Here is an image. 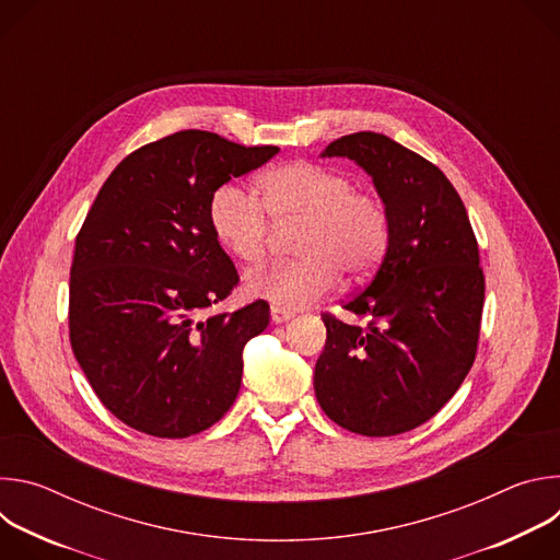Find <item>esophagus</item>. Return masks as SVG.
Instances as JSON below:
<instances>
[{
	"instance_id": "1",
	"label": "esophagus",
	"mask_w": 560,
	"mask_h": 560,
	"mask_svg": "<svg viewBox=\"0 0 560 560\" xmlns=\"http://www.w3.org/2000/svg\"><path fill=\"white\" fill-rule=\"evenodd\" d=\"M270 316H272V322H275V324H285V322H290V318L294 316V312H290V310H283V307H277V305H272V310H270Z\"/></svg>"
}]
</instances>
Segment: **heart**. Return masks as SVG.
I'll list each match as a JSON object with an SVG mask.
<instances>
[{"label": "heart", "mask_w": 560, "mask_h": 560, "mask_svg": "<svg viewBox=\"0 0 560 560\" xmlns=\"http://www.w3.org/2000/svg\"><path fill=\"white\" fill-rule=\"evenodd\" d=\"M257 197L221 186L208 203L217 242L244 264L264 259L272 225L303 223L292 261H275L246 277V292L283 310L303 307L330 292L339 270L350 279L370 275L387 246L383 201L354 188L350 175L312 162H290L261 175Z\"/></svg>", "instance_id": "1"}]
</instances>
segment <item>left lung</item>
Returning a JSON list of instances; mask_svg holds the SVG:
<instances>
[{
  "instance_id": "obj_1",
  "label": "left lung",
  "mask_w": 560,
  "mask_h": 560,
  "mask_svg": "<svg viewBox=\"0 0 560 560\" xmlns=\"http://www.w3.org/2000/svg\"><path fill=\"white\" fill-rule=\"evenodd\" d=\"M324 156H348L372 177L389 232L378 270L343 303L368 324L324 314L316 401L354 434H404L450 401L474 363L486 299L476 236L447 177L394 139L354 132Z\"/></svg>"
}]
</instances>
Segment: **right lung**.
Returning <instances> with one entry per match:
<instances>
[{
	"label": "right lung",
	"mask_w": 560,
	"mask_h": 560,
	"mask_svg": "<svg viewBox=\"0 0 560 560\" xmlns=\"http://www.w3.org/2000/svg\"><path fill=\"white\" fill-rule=\"evenodd\" d=\"M277 152L182 130L130 152L89 210L70 266V346L100 401L132 430L186 439L234 404L244 346L270 307L197 318L238 283L208 203Z\"/></svg>",
	"instance_id": "obj_1"
}]
</instances>
